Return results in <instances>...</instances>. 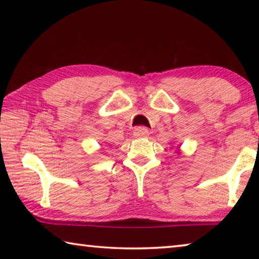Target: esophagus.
<instances>
[{
	"mask_svg": "<svg viewBox=\"0 0 259 259\" xmlns=\"http://www.w3.org/2000/svg\"><path fill=\"white\" fill-rule=\"evenodd\" d=\"M150 135V131L145 126H138L134 131V136L136 138H146Z\"/></svg>",
	"mask_w": 259,
	"mask_h": 259,
	"instance_id": "1",
	"label": "esophagus"
}]
</instances>
